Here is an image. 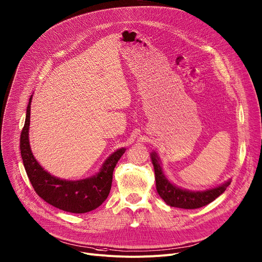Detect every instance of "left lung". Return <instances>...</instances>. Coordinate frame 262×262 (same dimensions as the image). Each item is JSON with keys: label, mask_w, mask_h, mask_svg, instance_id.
Here are the masks:
<instances>
[{"label": "left lung", "mask_w": 262, "mask_h": 262, "mask_svg": "<svg viewBox=\"0 0 262 262\" xmlns=\"http://www.w3.org/2000/svg\"><path fill=\"white\" fill-rule=\"evenodd\" d=\"M150 159L155 169L156 188L159 196L166 204L173 207L185 208V210H194L204 205H207L219 197L224 190L231 184V179L224 183L205 190H189L177 186L171 183L162 170L160 157L156 151L150 152Z\"/></svg>", "instance_id": "1"}]
</instances>
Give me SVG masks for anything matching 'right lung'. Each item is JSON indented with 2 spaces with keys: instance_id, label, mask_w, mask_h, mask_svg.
<instances>
[{
  "instance_id": "right-lung-1",
  "label": "right lung",
  "mask_w": 262,
  "mask_h": 262,
  "mask_svg": "<svg viewBox=\"0 0 262 262\" xmlns=\"http://www.w3.org/2000/svg\"><path fill=\"white\" fill-rule=\"evenodd\" d=\"M31 100L32 96L29 98L26 110L20 149L23 164L32 187L44 201L62 211L83 214L95 210L106 200L112 188L114 168L126 149L122 147L113 152L104 161L99 171L92 177L80 180H65L50 175L34 158L30 148L28 132Z\"/></svg>"
}]
</instances>
